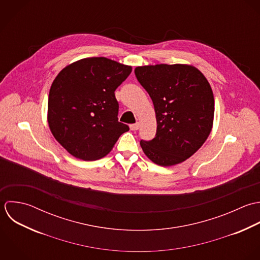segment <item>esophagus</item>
<instances>
[{
  "label": "esophagus",
  "instance_id": "34e87169",
  "mask_svg": "<svg viewBox=\"0 0 260 260\" xmlns=\"http://www.w3.org/2000/svg\"><path fill=\"white\" fill-rule=\"evenodd\" d=\"M130 129H131L132 131H136V130H138V129H139V123L131 124V125H130Z\"/></svg>",
  "mask_w": 260,
  "mask_h": 260
}]
</instances>
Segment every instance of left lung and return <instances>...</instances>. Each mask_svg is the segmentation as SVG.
Instances as JSON below:
<instances>
[{
	"label": "left lung",
	"instance_id": "left-lung-1",
	"mask_svg": "<svg viewBox=\"0 0 260 260\" xmlns=\"http://www.w3.org/2000/svg\"><path fill=\"white\" fill-rule=\"evenodd\" d=\"M135 76L149 93L156 134L140 141L145 155L161 167L178 165L205 143L214 121L215 101L205 76L188 64L137 67Z\"/></svg>",
	"mask_w": 260,
	"mask_h": 260
}]
</instances>
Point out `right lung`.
I'll list each match as a JSON object with an SVG mask.
<instances>
[{"instance_id": "add662e5", "label": "right lung", "mask_w": 260, "mask_h": 260, "mask_svg": "<svg viewBox=\"0 0 260 260\" xmlns=\"http://www.w3.org/2000/svg\"><path fill=\"white\" fill-rule=\"evenodd\" d=\"M131 72L132 67L106 57H87L57 75L49 90L47 121L54 138L73 156L102 158L129 130L118 121L115 90Z\"/></svg>"}]
</instances>
